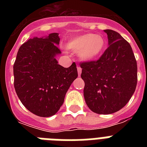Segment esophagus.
<instances>
[{
	"label": "esophagus",
	"mask_w": 147,
	"mask_h": 147,
	"mask_svg": "<svg viewBox=\"0 0 147 147\" xmlns=\"http://www.w3.org/2000/svg\"><path fill=\"white\" fill-rule=\"evenodd\" d=\"M77 70H78V76H80L81 73H82V69H81L80 67H78V69H77Z\"/></svg>",
	"instance_id": "obj_1"
}]
</instances>
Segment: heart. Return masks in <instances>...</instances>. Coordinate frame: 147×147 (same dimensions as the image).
<instances>
[{
  "instance_id": "b5f03b06",
  "label": "heart",
  "mask_w": 147,
  "mask_h": 147,
  "mask_svg": "<svg viewBox=\"0 0 147 147\" xmlns=\"http://www.w3.org/2000/svg\"><path fill=\"white\" fill-rule=\"evenodd\" d=\"M106 47V41L101 35L85 33L72 38L67 42L65 48L74 53H78L81 59L90 62L102 55Z\"/></svg>"
}]
</instances>
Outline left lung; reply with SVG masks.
<instances>
[{"mask_svg": "<svg viewBox=\"0 0 147 147\" xmlns=\"http://www.w3.org/2000/svg\"><path fill=\"white\" fill-rule=\"evenodd\" d=\"M109 47L97 61L82 62L84 98L99 114L120 111L130 100L137 83V65L129 42L117 32L105 30Z\"/></svg>", "mask_w": 147, "mask_h": 147, "instance_id": "1", "label": "left lung"}]
</instances>
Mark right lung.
I'll use <instances>...</instances> for the list:
<instances>
[{
  "instance_id": "obj_1",
  "label": "right lung",
  "mask_w": 147,
  "mask_h": 147,
  "mask_svg": "<svg viewBox=\"0 0 147 147\" xmlns=\"http://www.w3.org/2000/svg\"><path fill=\"white\" fill-rule=\"evenodd\" d=\"M59 33L33 37L17 52L13 64L14 88L24 107L33 114L47 117L55 114L67 91L78 77L75 62L69 68L58 64L61 54Z\"/></svg>"
}]
</instances>
